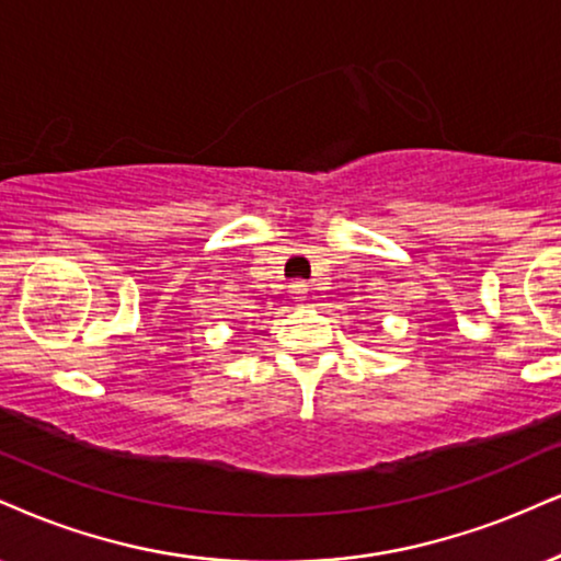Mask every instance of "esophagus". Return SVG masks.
<instances>
[{"label":"esophagus","mask_w":561,"mask_h":561,"mask_svg":"<svg viewBox=\"0 0 561 561\" xmlns=\"http://www.w3.org/2000/svg\"><path fill=\"white\" fill-rule=\"evenodd\" d=\"M291 294H294V299H307L309 286L304 280H296V283H291Z\"/></svg>","instance_id":"esophagus-1"}]
</instances>
